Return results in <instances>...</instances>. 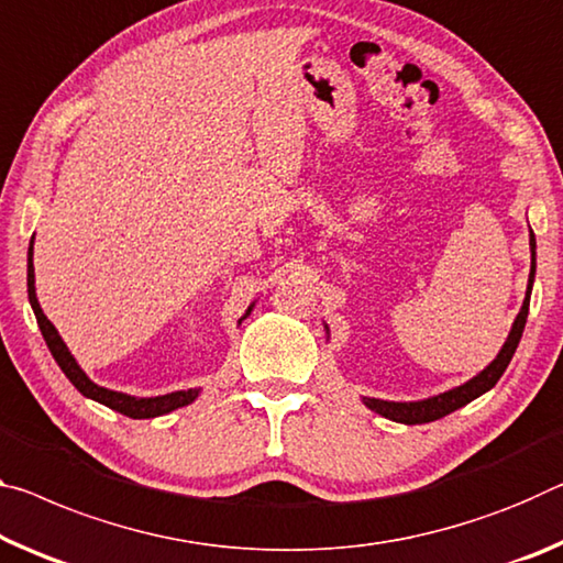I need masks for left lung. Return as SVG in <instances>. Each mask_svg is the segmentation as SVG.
I'll list each match as a JSON object with an SVG mask.
<instances>
[{
	"instance_id": "obj_1",
	"label": "left lung",
	"mask_w": 563,
	"mask_h": 563,
	"mask_svg": "<svg viewBox=\"0 0 563 563\" xmlns=\"http://www.w3.org/2000/svg\"><path fill=\"white\" fill-rule=\"evenodd\" d=\"M529 247H531V273H529V285H526L523 306L519 310V316H516V320H514L511 333H508L504 347L498 351L496 358L478 373V376L466 380L459 388H451V390H445V394L423 398V400H408V404L404 400V404H400V400H380V398H365L363 396V404L368 406L371 410H376L378 416L388 418V421L416 426V423L439 421V418L453 413V410L463 408L466 404H471L474 398L484 396L486 390L494 388L498 378L504 376V371L508 368V363H511L516 347H519V341L523 335L526 318H529L531 288H533V278H537V238H533V233H529ZM325 330H328V325H325Z\"/></svg>"
}]
</instances>
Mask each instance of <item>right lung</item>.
<instances>
[{"mask_svg": "<svg viewBox=\"0 0 563 563\" xmlns=\"http://www.w3.org/2000/svg\"><path fill=\"white\" fill-rule=\"evenodd\" d=\"M32 255H34V238L30 240V253H26V292H30V306L34 310V318H37V325L42 330V338L44 343H47L52 358L57 361V365L62 368V373L69 378V383L82 394L85 398H92L97 404H102L107 408L118 410V413L128 416V418H157V416H165L169 410L175 408H183V406H190L195 398L200 396V388H187V390H175V394H165V396H153V398H137V396H130V394H120V390H110V388H102L97 386L95 380H89L87 373L79 368L75 355L69 353V347L62 341V335L57 333V328L49 323L47 316H44V310L37 300V288H34V263H32ZM250 306L245 310V316L238 320V323H243V320L250 316Z\"/></svg>", "mask_w": 563, "mask_h": 563, "instance_id": "1", "label": "right lung"}]
</instances>
